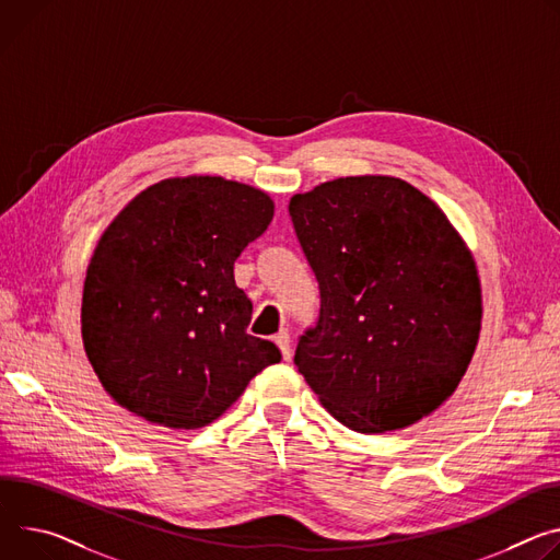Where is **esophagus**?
Here are the masks:
<instances>
[{"instance_id":"34e87169","label":"esophagus","mask_w":560,"mask_h":560,"mask_svg":"<svg viewBox=\"0 0 560 560\" xmlns=\"http://www.w3.org/2000/svg\"><path fill=\"white\" fill-rule=\"evenodd\" d=\"M275 343L279 346V350H281V354H283V360L288 362V360L292 358V348H290V335H288L285 330H279V332L275 335Z\"/></svg>"}]
</instances>
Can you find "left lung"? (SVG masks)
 <instances>
[{
  "instance_id": "left-lung-1",
  "label": "left lung",
  "mask_w": 560,
  "mask_h": 560,
  "mask_svg": "<svg viewBox=\"0 0 560 560\" xmlns=\"http://www.w3.org/2000/svg\"><path fill=\"white\" fill-rule=\"evenodd\" d=\"M322 311L294 364L358 433L411 427L465 377L482 324L474 254L427 194L395 176H346L290 198Z\"/></svg>"
}]
</instances>
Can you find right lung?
Here are the masks:
<instances>
[{"instance_id":"add662e5","label":"right lung","mask_w":560,"mask_h":560,"mask_svg":"<svg viewBox=\"0 0 560 560\" xmlns=\"http://www.w3.org/2000/svg\"><path fill=\"white\" fill-rule=\"evenodd\" d=\"M272 217L257 187L176 176L109 223L86 268L82 341L122 409L167 429L208 427L281 362L272 341L247 335L252 303L234 283L236 257Z\"/></svg>"}]
</instances>
